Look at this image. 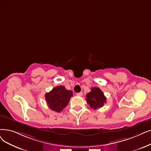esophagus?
<instances>
[{
  "label": "esophagus",
  "mask_w": 151,
  "mask_h": 151,
  "mask_svg": "<svg viewBox=\"0 0 151 151\" xmlns=\"http://www.w3.org/2000/svg\"><path fill=\"white\" fill-rule=\"evenodd\" d=\"M76 95L78 96H83V93H82V92H80V93H77Z\"/></svg>",
  "instance_id": "obj_1"
}]
</instances>
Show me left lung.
<instances>
[{
    "label": "left lung",
    "instance_id": "8db88e82",
    "mask_svg": "<svg viewBox=\"0 0 151 151\" xmlns=\"http://www.w3.org/2000/svg\"><path fill=\"white\" fill-rule=\"evenodd\" d=\"M86 102L90 107L94 109H99L104 106L107 102V98L103 92L99 88H92L91 92L86 94Z\"/></svg>",
    "mask_w": 151,
    "mask_h": 151
}]
</instances>
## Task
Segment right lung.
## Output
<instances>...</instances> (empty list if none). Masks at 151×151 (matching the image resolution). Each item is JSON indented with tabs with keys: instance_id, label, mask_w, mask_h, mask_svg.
I'll return each instance as SVG.
<instances>
[{
	"instance_id": "add662e5",
	"label": "right lung",
	"mask_w": 151,
	"mask_h": 151,
	"mask_svg": "<svg viewBox=\"0 0 151 151\" xmlns=\"http://www.w3.org/2000/svg\"><path fill=\"white\" fill-rule=\"evenodd\" d=\"M71 97H73V92L63 86H56L45 94L48 107L57 112H60L66 107Z\"/></svg>"
}]
</instances>
